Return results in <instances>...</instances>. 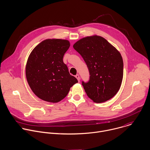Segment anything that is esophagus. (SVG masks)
Segmentation results:
<instances>
[{
  "label": "esophagus",
  "instance_id": "obj_1",
  "mask_svg": "<svg viewBox=\"0 0 150 150\" xmlns=\"http://www.w3.org/2000/svg\"><path fill=\"white\" fill-rule=\"evenodd\" d=\"M75 77L76 78V79H78V81L79 82V81H80V77H79V75L78 74H77V75H75Z\"/></svg>",
  "mask_w": 150,
  "mask_h": 150
}]
</instances>
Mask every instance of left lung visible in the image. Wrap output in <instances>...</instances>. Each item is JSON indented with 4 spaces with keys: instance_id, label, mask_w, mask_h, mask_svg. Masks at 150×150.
I'll list each match as a JSON object with an SVG mask.
<instances>
[{
    "instance_id": "8db88e82",
    "label": "left lung",
    "mask_w": 150,
    "mask_h": 150,
    "mask_svg": "<svg viewBox=\"0 0 150 150\" xmlns=\"http://www.w3.org/2000/svg\"><path fill=\"white\" fill-rule=\"evenodd\" d=\"M88 68L90 78L82 85L96 103L107 101L120 90L123 78L120 52L105 38L96 35L83 38L73 45Z\"/></svg>"
}]
</instances>
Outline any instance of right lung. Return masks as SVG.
I'll return each instance as SVG.
<instances>
[{"label": "right lung", "instance_id": "right-lung-1", "mask_svg": "<svg viewBox=\"0 0 150 150\" xmlns=\"http://www.w3.org/2000/svg\"><path fill=\"white\" fill-rule=\"evenodd\" d=\"M69 46L68 40L47 39L34 47L28 58L25 67L28 83L33 92L45 101H61L78 82L63 61Z\"/></svg>", "mask_w": 150, "mask_h": 150}]
</instances>
